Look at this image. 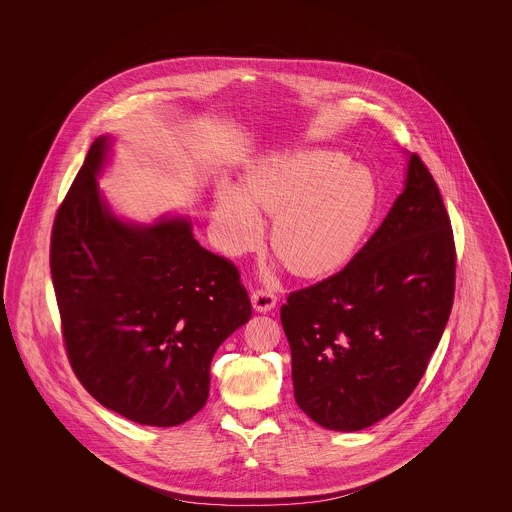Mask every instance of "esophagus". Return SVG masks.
I'll use <instances>...</instances> for the list:
<instances>
[{
	"mask_svg": "<svg viewBox=\"0 0 512 512\" xmlns=\"http://www.w3.org/2000/svg\"><path fill=\"white\" fill-rule=\"evenodd\" d=\"M251 303H253V309L259 311V313H268L270 309L276 307V295L268 290H255L251 293Z\"/></svg>",
	"mask_w": 512,
	"mask_h": 512,
	"instance_id": "1",
	"label": "esophagus"
}]
</instances>
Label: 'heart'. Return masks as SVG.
<instances>
[{
    "mask_svg": "<svg viewBox=\"0 0 512 512\" xmlns=\"http://www.w3.org/2000/svg\"><path fill=\"white\" fill-rule=\"evenodd\" d=\"M378 184L372 172L328 149L263 159L245 174L244 190L222 184L215 222L219 244L238 255L263 240L261 211L274 213L270 245L297 276L322 278L345 267L372 226Z\"/></svg>",
    "mask_w": 512,
    "mask_h": 512,
    "instance_id": "heart-1",
    "label": "heart"
}]
</instances>
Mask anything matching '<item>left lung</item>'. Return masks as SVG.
Wrapping results in <instances>:
<instances>
[{
	"mask_svg": "<svg viewBox=\"0 0 512 512\" xmlns=\"http://www.w3.org/2000/svg\"><path fill=\"white\" fill-rule=\"evenodd\" d=\"M457 251L434 176L413 153L407 184L351 263L288 295L293 395L328 430L399 409L424 376L455 297Z\"/></svg>",
	"mask_w": 512,
	"mask_h": 512,
	"instance_id": "obj_1",
	"label": "left lung"
}]
</instances>
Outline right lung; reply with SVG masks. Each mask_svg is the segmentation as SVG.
<instances>
[{
	"label": "right lung",
	"mask_w": 512,
	"mask_h": 512,
	"mask_svg": "<svg viewBox=\"0 0 512 512\" xmlns=\"http://www.w3.org/2000/svg\"><path fill=\"white\" fill-rule=\"evenodd\" d=\"M98 138L57 209L49 268L65 351L103 407L176 426L209 397L220 343L251 317L236 265L197 244L190 222L126 224L101 199Z\"/></svg>",
	"instance_id": "1"
}]
</instances>
